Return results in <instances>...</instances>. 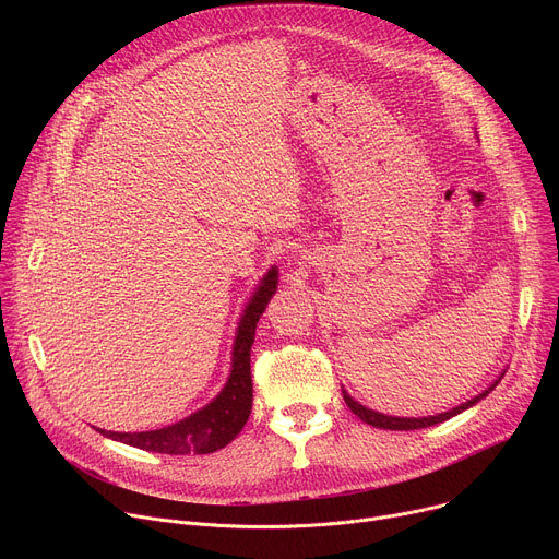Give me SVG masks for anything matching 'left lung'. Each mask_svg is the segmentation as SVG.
<instances>
[{
    "mask_svg": "<svg viewBox=\"0 0 559 559\" xmlns=\"http://www.w3.org/2000/svg\"><path fill=\"white\" fill-rule=\"evenodd\" d=\"M507 373V369L504 371H500V376L483 391V393H477V395H473L471 401H466V403H462V405H457V407H453V409H447V412H442V414H433V416H420V418H403V416H386V414H380V412H373V409H369V407H365V405H360L358 401H354V397L343 389V397H345V403H347V407L362 420V423H367V425H371V427H378V429H389V431H414V429H425V427H433V425H440V423H444V420H449V418H453V416H457V414H462V412H466L468 407H473V405H477L480 401H485V397L498 386V382L502 380V376Z\"/></svg>",
    "mask_w": 559,
    "mask_h": 559,
    "instance_id": "1",
    "label": "left lung"
}]
</instances>
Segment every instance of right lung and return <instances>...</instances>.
<instances>
[{
  "label": "right lung",
  "instance_id": "obj_1",
  "mask_svg": "<svg viewBox=\"0 0 559 559\" xmlns=\"http://www.w3.org/2000/svg\"><path fill=\"white\" fill-rule=\"evenodd\" d=\"M278 287V270L270 267L267 274L254 287L243 313L238 321L236 336L231 343V367L223 389L212 401L190 414L188 418L152 431H106L97 429L110 440L168 455L188 453H214L229 444L246 427L252 412V371L250 354L254 345L257 323L263 316L270 298Z\"/></svg>",
  "mask_w": 559,
  "mask_h": 559
}]
</instances>
